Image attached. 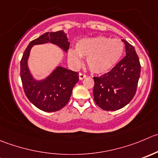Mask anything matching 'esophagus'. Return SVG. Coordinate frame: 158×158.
Here are the masks:
<instances>
[{"mask_svg":"<svg viewBox=\"0 0 158 158\" xmlns=\"http://www.w3.org/2000/svg\"><path fill=\"white\" fill-rule=\"evenodd\" d=\"M79 79H80V80H82V79H85V78L86 77V75L84 74V73H79Z\"/></svg>","mask_w":158,"mask_h":158,"instance_id":"34e87169","label":"esophagus"}]
</instances>
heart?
I'll return each mask as SVG.
<instances>
[{
  "instance_id": "obj_1",
  "label": "heart",
  "mask_w": 158,
  "mask_h": 158,
  "mask_svg": "<svg viewBox=\"0 0 158 158\" xmlns=\"http://www.w3.org/2000/svg\"><path fill=\"white\" fill-rule=\"evenodd\" d=\"M124 48V43L119 38L104 36L83 38L77 42L76 49L69 50L68 60L77 68L82 64V57L85 58L93 73H106L120 61Z\"/></svg>"
}]
</instances>
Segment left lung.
<instances>
[{"instance_id":"8db88e82","label":"left lung","mask_w":158,"mask_h":158,"mask_svg":"<svg viewBox=\"0 0 158 158\" xmlns=\"http://www.w3.org/2000/svg\"><path fill=\"white\" fill-rule=\"evenodd\" d=\"M126 56L109 73L93 77V96L101 109L113 111L127 105L135 95L140 75L138 56L133 45L125 40Z\"/></svg>"}]
</instances>
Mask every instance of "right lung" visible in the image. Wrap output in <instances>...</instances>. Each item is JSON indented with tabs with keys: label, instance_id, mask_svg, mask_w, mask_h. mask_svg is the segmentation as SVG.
<instances>
[{
	"label": "right lung",
	"instance_id": "add662e5",
	"mask_svg": "<svg viewBox=\"0 0 158 158\" xmlns=\"http://www.w3.org/2000/svg\"><path fill=\"white\" fill-rule=\"evenodd\" d=\"M48 42L58 45L65 52L69 48L68 38L63 31L43 34L31 41L26 48L21 60L20 75L24 93L29 101L39 110L56 112L68 103L73 87L79 81V73L58 66L45 79H34L27 66L31 49L33 45Z\"/></svg>",
	"mask_w": 158,
	"mask_h": 158
}]
</instances>
